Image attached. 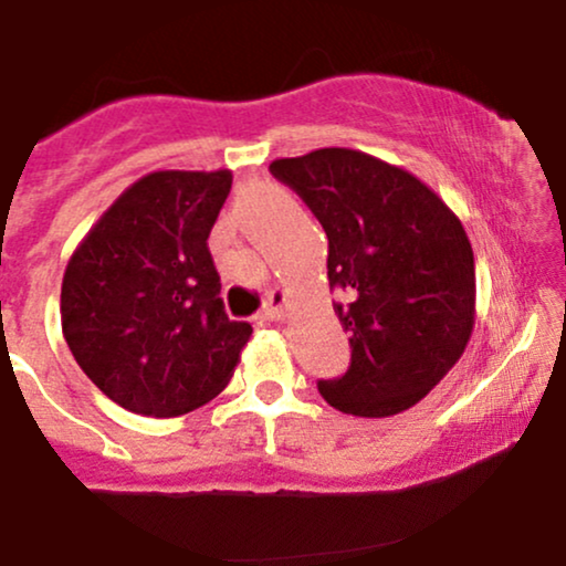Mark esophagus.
Segmentation results:
<instances>
[{"label":"esophagus","mask_w":566,"mask_h":566,"mask_svg":"<svg viewBox=\"0 0 566 566\" xmlns=\"http://www.w3.org/2000/svg\"><path fill=\"white\" fill-rule=\"evenodd\" d=\"M287 301H290V292L284 287H274L269 292V297H265V305H263V319L269 322H279L284 316V311H287Z\"/></svg>","instance_id":"obj_1"}]
</instances>
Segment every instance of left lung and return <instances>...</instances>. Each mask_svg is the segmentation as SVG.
I'll return each mask as SVG.
<instances>
[{"label": "left lung", "mask_w": 566, "mask_h": 566, "mask_svg": "<svg viewBox=\"0 0 566 566\" xmlns=\"http://www.w3.org/2000/svg\"><path fill=\"white\" fill-rule=\"evenodd\" d=\"M327 233L329 287L350 367L319 380L329 407L391 418L418 405L463 356L476 271L463 223L423 180L354 148L271 161Z\"/></svg>", "instance_id": "obj_1"}]
</instances>
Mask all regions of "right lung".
Segmentation results:
<instances>
[{
	"mask_svg": "<svg viewBox=\"0 0 566 566\" xmlns=\"http://www.w3.org/2000/svg\"><path fill=\"white\" fill-rule=\"evenodd\" d=\"M231 180V170L143 175L66 265L63 337L84 375L129 412H191L242 359L252 327L226 314L207 247Z\"/></svg>",
	"mask_w": 566,
	"mask_h": 566,
	"instance_id": "obj_1",
	"label": "right lung"
}]
</instances>
